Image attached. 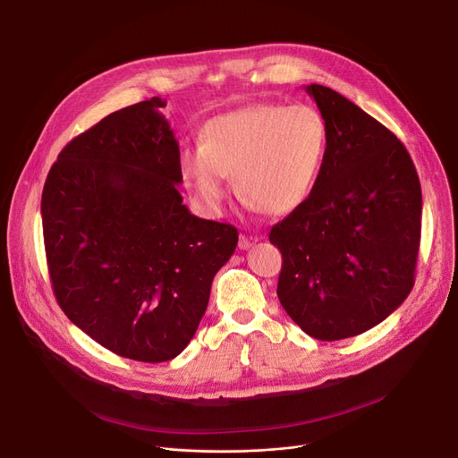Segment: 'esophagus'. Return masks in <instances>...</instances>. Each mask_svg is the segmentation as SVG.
Returning a JSON list of instances; mask_svg holds the SVG:
<instances>
[{
  "mask_svg": "<svg viewBox=\"0 0 458 458\" xmlns=\"http://www.w3.org/2000/svg\"><path fill=\"white\" fill-rule=\"evenodd\" d=\"M258 241V237H252V235H241L239 237V249L241 250H249L254 242Z\"/></svg>",
  "mask_w": 458,
  "mask_h": 458,
  "instance_id": "1",
  "label": "esophagus"
}]
</instances>
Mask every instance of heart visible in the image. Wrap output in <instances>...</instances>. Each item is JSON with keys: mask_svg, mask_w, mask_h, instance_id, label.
Returning <instances> with one entry per match:
<instances>
[{"mask_svg": "<svg viewBox=\"0 0 458 458\" xmlns=\"http://www.w3.org/2000/svg\"><path fill=\"white\" fill-rule=\"evenodd\" d=\"M199 143L182 155L180 171L206 209H223L235 174L237 190L250 206L285 216L311 197L329 132L313 106L263 103L209 119Z\"/></svg>", "mask_w": 458, "mask_h": 458, "instance_id": "b5f03b06", "label": "heart"}]
</instances>
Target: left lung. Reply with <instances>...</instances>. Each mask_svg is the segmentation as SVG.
<instances>
[{
	"instance_id": "obj_1",
	"label": "left lung",
	"mask_w": 458,
	"mask_h": 458,
	"mask_svg": "<svg viewBox=\"0 0 458 458\" xmlns=\"http://www.w3.org/2000/svg\"><path fill=\"white\" fill-rule=\"evenodd\" d=\"M329 143L311 197L274 225L278 298L318 341L355 337L398 310L414 285L421 188L403 143L320 84L306 86Z\"/></svg>"
}]
</instances>
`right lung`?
Segmentation results:
<instances>
[{
    "label": "right lung",
    "mask_w": 458,
    "mask_h": 458,
    "mask_svg": "<svg viewBox=\"0 0 458 458\" xmlns=\"http://www.w3.org/2000/svg\"><path fill=\"white\" fill-rule=\"evenodd\" d=\"M164 106L152 98L121 108L72 140L42 193L58 306L96 343L141 362L184 352L239 239L182 204Z\"/></svg>",
    "instance_id": "add662e5"
}]
</instances>
